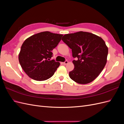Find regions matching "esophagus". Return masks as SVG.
<instances>
[{"instance_id": "obj_1", "label": "esophagus", "mask_w": 124, "mask_h": 124, "mask_svg": "<svg viewBox=\"0 0 124 124\" xmlns=\"http://www.w3.org/2000/svg\"><path fill=\"white\" fill-rule=\"evenodd\" d=\"M68 63V62L67 61H66L65 62H62V64L63 65H66V64H67V63Z\"/></svg>"}]
</instances>
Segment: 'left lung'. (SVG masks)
I'll return each mask as SVG.
<instances>
[{
  "instance_id": "obj_1",
  "label": "left lung",
  "mask_w": 124,
  "mask_h": 124,
  "mask_svg": "<svg viewBox=\"0 0 124 124\" xmlns=\"http://www.w3.org/2000/svg\"><path fill=\"white\" fill-rule=\"evenodd\" d=\"M71 50L74 69L70 78L78 84H86L98 77L107 63L108 48L104 40L93 33L78 31L66 34L62 39Z\"/></svg>"
}]
</instances>
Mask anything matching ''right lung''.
<instances>
[{
    "label": "right lung",
    "instance_id": "1",
    "mask_svg": "<svg viewBox=\"0 0 124 124\" xmlns=\"http://www.w3.org/2000/svg\"><path fill=\"white\" fill-rule=\"evenodd\" d=\"M62 35L44 31L26 39L21 46L18 60L28 77L36 81H44L53 76L60 65L50 59L52 51L61 41Z\"/></svg>",
    "mask_w": 124,
    "mask_h": 124
}]
</instances>
